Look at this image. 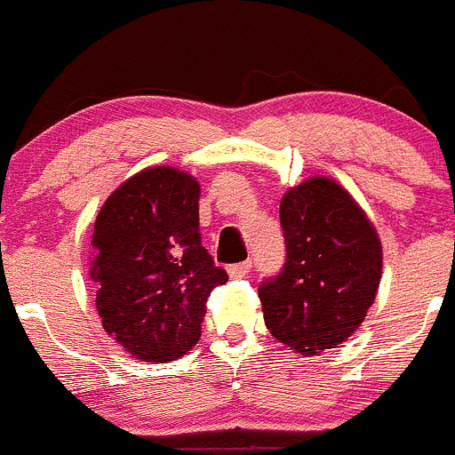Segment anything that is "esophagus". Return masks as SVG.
Masks as SVG:
<instances>
[{"label": "esophagus", "mask_w": 455, "mask_h": 455, "mask_svg": "<svg viewBox=\"0 0 455 455\" xmlns=\"http://www.w3.org/2000/svg\"><path fill=\"white\" fill-rule=\"evenodd\" d=\"M251 269V260H243V263H236V265H229L228 267V274L232 278H243L247 272Z\"/></svg>", "instance_id": "34e87169"}]
</instances>
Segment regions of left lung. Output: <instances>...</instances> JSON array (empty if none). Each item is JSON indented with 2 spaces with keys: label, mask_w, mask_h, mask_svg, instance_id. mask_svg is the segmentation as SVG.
Returning a JSON list of instances; mask_svg holds the SVG:
<instances>
[{
  "label": "left lung",
  "mask_w": 455,
  "mask_h": 455,
  "mask_svg": "<svg viewBox=\"0 0 455 455\" xmlns=\"http://www.w3.org/2000/svg\"><path fill=\"white\" fill-rule=\"evenodd\" d=\"M285 265L259 285L267 330L314 356L356 331L376 299L382 250L356 201L331 179H309L281 201Z\"/></svg>",
  "instance_id": "1"
}]
</instances>
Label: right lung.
I'll use <instances>...</instances> for the list:
<instances>
[{"label":"right lung","mask_w":455,"mask_h":455,"mask_svg":"<svg viewBox=\"0 0 455 455\" xmlns=\"http://www.w3.org/2000/svg\"><path fill=\"white\" fill-rule=\"evenodd\" d=\"M199 183L148 168L99 210L90 281L103 330L134 358L174 361L196 345L205 300L228 272L201 245Z\"/></svg>","instance_id":"1"}]
</instances>
